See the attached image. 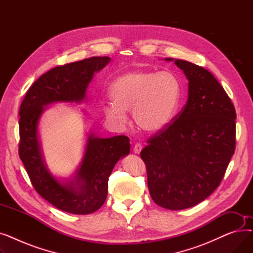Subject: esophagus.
Returning <instances> with one entry per match:
<instances>
[{
	"label": "esophagus",
	"instance_id": "obj_1",
	"mask_svg": "<svg viewBox=\"0 0 253 253\" xmlns=\"http://www.w3.org/2000/svg\"><path fill=\"white\" fill-rule=\"evenodd\" d=\"M142 150V145L140 143H135V145L133 147V153L134 154H139Z\"/></svg>",
	"mask_w": 253,
	"mask_h": 253
}]
</instances>
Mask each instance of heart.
I'll return each mask as SVG.
<instances>
[{"label": "heart", "instance_id": "obj_1", "mask_svg": "<svg viewBox=\"0 0 253 253\" xmlns=\"http://www.w3.org/2000/svg\"><path fill=\"white\" fill-rule=\"evenodd\" d=\"M181 86L176 76L168 72L133 71L116 79L110 88L112 104L105 106L108 119L123 124L126 112L133 111L136 125L147 133L165 129L173 118Z\"/></svg>", "mask_w": 253, "mask_h": 253}]
</instances>
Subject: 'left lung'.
<instances>
[{"label": "left lung", "mask_w": 253, "mask_h": 253, "mask_svg": "<svg viewBox=\"0 0 253 253\" xmlns=\"http://www.w3.org/2000/svg\"><path fill=\"white\" fill-rule=\"evenodd\" d=\"M174 63L189 80L188 101L147 140L140 158L154 202L181 210L205 200L221 182L236 149V111L209 71L181 59Z\"/></svg>", "instance_id": "obj_1"}]
</instances>
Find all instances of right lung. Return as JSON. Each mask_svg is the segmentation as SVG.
Segmentation results:
<instances>
[{"label":"right lung","mask_w":253,"mask_h":253,"mask_svg":"<svg viewBox=\"0 0 253 253\" xmlns=\"http://www.w3.org/2000/svg\"><path fill=\"white\" fill-rule=\"evenodd\" d=\"M110 60L108 56H95L55 66L30 87L20 104L19 158L37 193L69 213L89 214L103 205L114 166L130 152L129 138L125 135L97 138L90 133L75 178L61 183L44 165L38 140V123L45 105L83 100L94 73Z\"/></svg>","instance_id":"right-lung-1"}]
</instances>
